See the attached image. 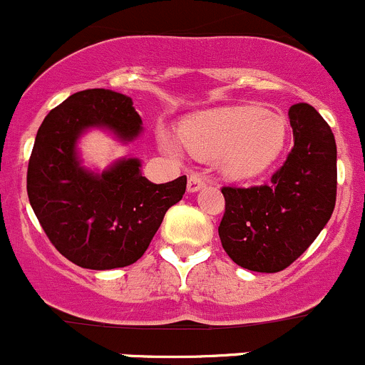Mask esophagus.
Instances as JSON below:
<instances>
[{
	"instance_id": "obj_1",
	"label": "esophagus",
	"mask_w": 365,
	"mask_h": 365,
	"mask_svg": "<svg viewBox=\"0 0 365 365\" xmlns=\"http://www.w3.org/2000/svg\"><path fill=\"white\" fill-rule=\"evenodd\" d=\"M204 186H205V181L202 175L191 174L190 178H187V191H190V193H195V191L202 190Z\"/></svg>"
}]
</instances>
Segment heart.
Returning a JSON list of instances; mask_svg holds the SVG:
<instances>
[{
	"instance_id": "obj_1",
	"label": "heart",
	"mask_w": 365,
	"mask_h": 365,
	"mask_svg": "<svg viewBox=\"0 0 365 365\" xmlns=\"http://www.w3.org/2000/svg\"><path fill=\"white\" fill-rule=\"evenodd\" d=\"M182 145L200 160L220 158L221 170L247 181L269 170L288 138L287 119L257 105H232L193 114L179 128ZM160 145L178 155L179 144L167 130L158 131Z\"/></svg>"
}]
</instances>
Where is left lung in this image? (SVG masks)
Masks as SVG:
<instances>
[{
    "mask_svg": "<svg viewBox=\"0 0 365 365\" xmlns=\"http://www.w3.org/2000/svg\"><path fill=\"white\" fill-rule=\"evenodd\" d=\"M288 118L294 148L270 184L221 190V246L235 264L255 272H279L294 264L329 223L336 205L332 130L307 103L294 105Z\"/></svg>",
    "mask_w": 365,
    "mask_h": 365,
    "instance_id": "1",
    "label": "left lung"
}]
</instances>
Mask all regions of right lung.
<instances>
[{
  "label": "right lung",
  "instance_id": "add662e5",
  "mask_svg": "<svg viewBox=\"0 0 365 365\" xmlns=\"http://www.w3.org/2000/svg\"><path fill=\"white\" fill-rule=\"evenodd\" d=\"M91 128L133 142L142 119L130 96L86 89L52 108L36 133L28 165V197L56 250L75 265L108 270L135 264L151 244L165 212L186 191V175L155 184L138 158H121L103 172L82 165L77 142Z\"/></svg>",
  "mask_w": 365,
  "mask_h": 365
}]
</instances>
